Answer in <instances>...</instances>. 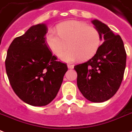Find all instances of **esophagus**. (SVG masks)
<instances>
[{"label":"esophagus","mask_w":132,"mask_h":132,"mask_svg":"<svg viewBox=\"0 0 132 132\" xmlns=\"http://www.w3.org/2000/svg\"><path fill=\"white\" fill-rule=\"evenodd\" d=\"M67 66H68V68L70 69H73V67H74L73 65H72V64H67Z\"/></svg>","instance_id":"obj_1"}]
</instances>
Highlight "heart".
Masks as SVG:
<instances>
[{
	"label": "heart",
	"mask_w": 132,
	"mask_h": 132,
	"mask_svg": "<svg viewBox=\"0 0 132 132\" xmlns=\"http://www.w3.org/2000/svg\"><path fill=\"white\" fill-rule=\"evenodd\" d=\"M57 33L49 31L45 40L52 52L59 55L67 46L69 48L60 54L63 61L71 62L80 59L86 60L98 51L101 43V35L98 29L85 22L71 20L57 26Z\"/></svg>",
	"instance_id": "b5f03b06"
}]
</instances>
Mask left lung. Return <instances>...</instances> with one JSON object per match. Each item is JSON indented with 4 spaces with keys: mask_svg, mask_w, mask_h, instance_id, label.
<instances>
[{
    "mask_svg": "<svg viewBox=\"0 0 132 132\" xmlns=\"http://www.w3.org/2000/svg\"><path fill=\"white\" fill-rule=\"evenodd\" d=\"M103 43L95 55L85 63L74 66L77 85L87 100L99 103L115 95L124 77L127 54L121 37L97 19L92 21Z\"/></svg>",
    "mask_w": 132,
    "mask_h": 132,
    "instance_id": "obj_1",
    "label": "left lung"
}]
</instances>
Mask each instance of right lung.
Returning a JSON list of instances; mask_svg holds the SVG:
<instances>
[{"instance_id":"1","label":"right lung","mask_w":132,"mask_h":132,"mask_svg":"<svg viewBox=\"0 0 132 132\" xmlns=\"http://www.w3.org/2000/svg\"><path fill=\"white\" fill-rule=\"evenodd\" d=\"M45 24L31 26L9 47L5 69L10 83L19 98L29 105L46 106L55 98L68 70L56 61L45 42Z\"/></svg>"}]
</instances>
